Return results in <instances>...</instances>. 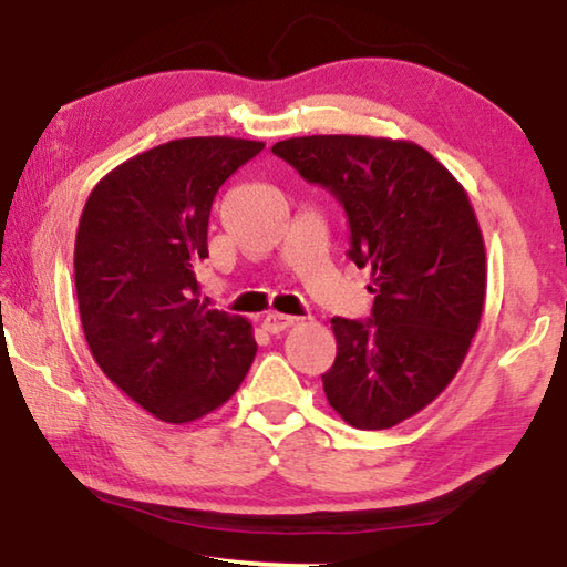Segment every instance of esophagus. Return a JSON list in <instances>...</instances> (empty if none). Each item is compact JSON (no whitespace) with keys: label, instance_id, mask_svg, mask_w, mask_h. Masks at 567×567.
I'll return each instance as SVG.
<instances>
[{"label":"esophagus","instance_id":"obj_1","mask_svg":"<svg viewBox=\"0 0 567 567\" xmlns=\"http://www.w3.org/2000/svg\"><path fill=\"white\" fill-rule=\"evenodd\" d=\"M296 323V317H286V313H268V317L264 319V329L268 331V333H281V331H286L289 327H293Z\"/></svg>","mask_w":567,"mask_h":567}]
</instances>
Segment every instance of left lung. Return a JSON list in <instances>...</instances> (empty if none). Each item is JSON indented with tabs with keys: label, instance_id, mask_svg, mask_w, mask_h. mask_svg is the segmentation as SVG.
I'll return each mask as SVG.
<instances>
[{
	"label": "left lung",
	"instance_id": "8db88e82",
	"mask_svg": "<svg viewBox=\"0 0 567 567\" xmlns=\"http://www.w3.org/2000/svg\"><path fill=\"white\" fill-rule=\"evenodd\" d=\"M271 153L327 188L349 220V258L371 268V317L331 319L329 404L357 430H389L447 386L475 337L487 266L462 185L424 147L367 135L291 137Z\"/></svg>",
	"mask_w": 567,
	"mask_h": 567
}]
</instances>
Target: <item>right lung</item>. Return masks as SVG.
<instances>
[{"label": "right lung", "mask_w": 567, "mask_h": 567, "mask_svg": "<svg viewBox=\"0 0 567 567\" xmlns=\"http://www.w3.org/2000/svg\"><path fill=\"white\" fill-rule=\"evenodd\" d=\"M264 143L183 137L110 171L82 210L74 291L97 367L145 412L200 420L236 394L256 357L244 317L208 309L213 198Z\"/></svg>", "instance_id": "1"}]
</instances>
